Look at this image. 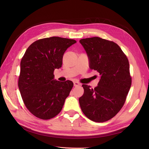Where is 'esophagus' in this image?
Instances as JSON below:
<instances>
[{
    "label": "esophagus",
    "instance_id": "obj_1",
    "mask_svg": "<svg viewBox=\"0 0 149 149\" xmlns=\"http://www.w3.org/2000/svg\"><path fill=\"white\" fill-rule=\"evenodd\" d=\"M79 85H80V84L79 82H77V81H74V86L75 87L79 86Z\"/></svg>",
    "mask_w": 149,
    "mask_h": 149
}]
</instances>
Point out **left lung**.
I'll return each mask as SVG.
<instances>
[{
  "label": "left lung",
  "mask_w": 149,
  "mask_h": 149,
  "mask_svg": "<svg viewBox=\"0 0 149 149\" xmlns=\"http://www.w3.org/2000/svg\"><path fill=\"white\" fill-rule=\"evenodd\" d=\"M89 59V67L100 75L94 89L83 84L79 98L81 111L88 118L103 123L115 116L123 107L132 84L129 63L120 47L98 37L80 40Z\"/></svg>",
  "instance_id": "8db88e82"
}]
</instances>
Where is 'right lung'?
I'll return each instance as SVG.
<instances>
[{"instance_id":"right-lung-1","label":"right lung","mask_w":149,"mask_h":149,"mask_svg":"<svg viewBox=\"0 0 149 149\" xmlns=\"http://www.w3.org/2000/svg\"><path fill=\"white\" fill-rule=\"evenodd\" d=\"M76 42L59 37L39 39L23 56L18 86L25 106L37 118L49 120L61 111L74 84L55 80L54 71L61 67L65 52Z\"/></svg>"}]
</instances>
